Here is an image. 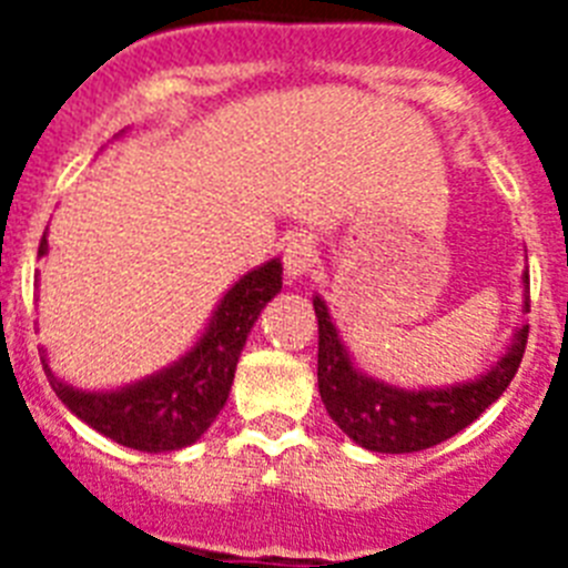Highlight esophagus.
Returning <instances> with one entry per match:
<instances>
[{"label":"esophagus","mask_w":568,"mask_h":568,"mask_svg":"<svg viewBox=\"0 0 568 568\" xmlns=\"http://www.w3.org/2000/svg\"><path fill=\"white\" fill-rule=\"evenodd\" d=\"M315 267V247L310 239H293L284 247V273L287 278H301Z\"/></svg>","instance_id":"1"}]
</instances>
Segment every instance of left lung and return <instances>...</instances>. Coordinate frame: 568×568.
I'll return each mask as SVG.
<instances>
[{
	"mask_svg": "<svg viewBox=\"0 0 568 568\" xmlns=\"http://www.w3.org/2000/svg\"><path fill=\"white\" fill-rule=\"evenodd\" d=\"M524 284H529V275H524ZM313 307L318 318L321 400L327 406L329 418L355 444L373 453H420L466 429L511 384L529 338V327L524 324L511 338L509 353L471 384L413 393V389H395L381 381L364 378L335 333L327 304L315 295ZM526 313H529V298H526Z\"/></svg>",
	"mask_w": 568,
	"mask_h": 568,
	"instance_id": "left-lung-1",
	"label": "left lung"
}]
</instances>
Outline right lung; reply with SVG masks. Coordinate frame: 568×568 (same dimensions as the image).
Listing matches in <instances>:
<instances>
[{
	"label": "right lung",
	"mask_w": 568,
	"mask_h": 568,
	"mask_svg": "<svg viewBox=\"0 0 568 568\" xmlns=\"http://www.w3.org/2000/svg\"><path fill=\"white\" fill-rule=\"evenodd\" d=\"M44 250L42 235L39 255ZM278 290L281 261H267L224 295L207 333L179 364L119 393H79L50 373L42 355L44 375L70 413L97 433L139 453H173L202 438L222 413L247 333Z\"/></svg>",
	"instance_id": "right-lung-1"
}]
</instances>
